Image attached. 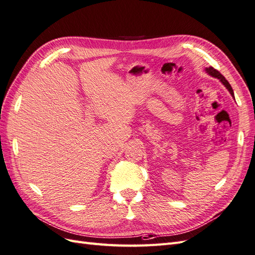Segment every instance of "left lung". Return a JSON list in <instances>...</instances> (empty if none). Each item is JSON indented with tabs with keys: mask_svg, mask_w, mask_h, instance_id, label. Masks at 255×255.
I'll return each instance as SVG.
<instances>
[{
	"mask_svg": "<svg viewBox=\"0 0 255 255\" xmlns=\"http://www.w3.org/2000/svg\"><path fill=\"white\" fill-rule=\"evenodd\" d=\"M205 71L210 74V75H212V76H214V78H217L218 80H220V82L225 85L226 86V88L230 91V94H231V96H232L233 98H234V92H233V89H232V87H231V85H230V83L226 80V78L225 76H223L218 70H216V69H214L213 67H208V68H205ZM235 99V98H234Z\"/></svg>",
	"mask_w": 255,
	"mask_h": 255,
	"instance_id": "left-lung-1",
	"label": "left lung"
}]
</instances>
